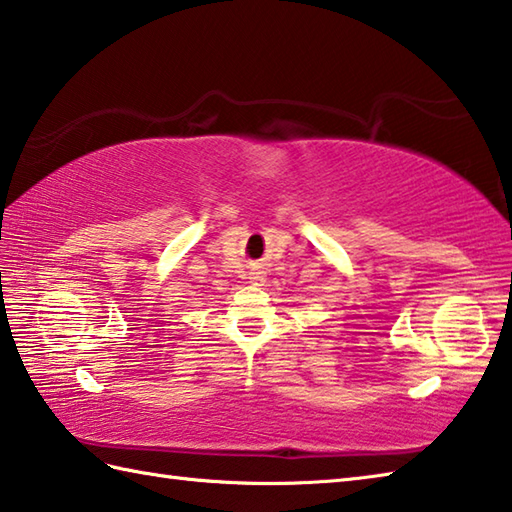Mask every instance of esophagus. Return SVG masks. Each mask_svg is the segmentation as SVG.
I'll return each instance as SVG.
<instances>
[{
    "label": "esophagus",
    "mask_w": 512,
    "mask_h": 512,
    "mask_svg": "<svg viewBox=\"0 0 512 512\" xmlns=\"http://www.w3.org/2000/svg\"><path fill=\"white\" fill-rule=\"evenodd\" d=\"M250 279H253L257 286H262L264 281H266V273H264V270H259V268H253V273H250Z\"/></svg>",
    "instance_id": "esophagus-1"
}]
</instances>
